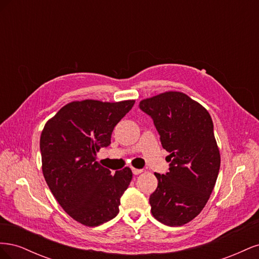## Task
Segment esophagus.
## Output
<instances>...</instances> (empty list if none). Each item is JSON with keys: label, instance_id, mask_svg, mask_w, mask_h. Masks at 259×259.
I'll return each mask as SVG.
<instances>
[{"label": "esophagus", "instance_id": "esophagus-1", "mask_svg": "<svg viewBox=\"0 0 259 259\" xmlns=\"http://www.w3.org/2000/svg\"><path fill=\"white\" fill-rule=\"evenodd\" d=\"M132 170H133V174H134V175H138L140 173H143V169H139V168H134V167H133Z\"/></svg>", "mask_w": 259, "mask_h": 259}]
</instances>
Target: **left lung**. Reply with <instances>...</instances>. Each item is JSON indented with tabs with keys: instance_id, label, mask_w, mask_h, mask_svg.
I'll return each mask as SVG.
<instances>
[{
	"instance_id": "obj_1",
	"label": "left lung",
	"mask_w": 259,
	"mask_h": 259,
	"mask_svg": "<svg viewBox=\"0 0 259 259\" xmlns=\"http://www.w3.org/2000/svg\"><path fill=\"white\" fill-rule=\"evenodd\" d=\"M139 108L152 117L170 162L167 173H154L151 213L164 225L183 226L201 213L216 184L221 154L213 121L204 107L180 92L144 99Z\"/></svg>"
}]
</instances>
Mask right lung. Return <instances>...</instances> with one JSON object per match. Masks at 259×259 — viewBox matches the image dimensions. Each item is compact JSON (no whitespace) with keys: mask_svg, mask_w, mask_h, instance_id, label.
Wrapping results in <instances>:
<instances>
[{"mask_svg":"<svg viewBox=\"0 0 259 259\" xmlns=\"http://www.w3.org/2000/svg\"><path fill=\"white\" fill-rule=\"evenodd\" d=\"M135 100L103 103L86 99L62 107L46 122L40 139L46 184L66 213L96 227L119 213L120 200L133 178L130 167L111 174L96 161L101 147Z\"/></svg>","mask_w":259,"mask_h":259,"instance_id":"obj_1","label":"right lung"}]
</instances>
